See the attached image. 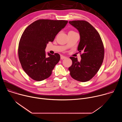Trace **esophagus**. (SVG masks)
Instances as JSON below:
<instances>
[{"label":"esophagus","instance_id":"esophagus-1","mask_svg":"<svg viewBox=\"0 0 122 122\" xmlns=\"http://www.w3.org/2000/svg\"><path fill=\"white\" fill-rule=\"evenodd\" d=\"M60 57H61V59H65V58H66V56H61Z\"/></svg>","mask_w":122,"mask_h":122}]
</instances>
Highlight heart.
<instances>
[{
  "label": "heart",
  "mask_w": 122,
  "mask_h": 122,
  "mask_svg": "<svg viewBox=\"0 0 122 122\" xmlns=\"http://www.w3.org/2000/svg\"><path fill=\"white\" fill-rule=\"evenodd\" d=\"M72 31H69V32H72Z\"/></svg>",
  "instance_id": "b5f03b06"
}]
</instances>
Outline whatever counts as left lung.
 Wrapping results in <instances>:
<instances>
[{"label":"left lung","mask_w":122,"mask_h":122,"mask_svg":"<svg viewBox=\"0 0 122 122\" xmlns=\"http://www.w3.org/2000/svg\"><path fill=\"white\" fill-rule=\"evenodd\" d=\"M69 23L80 33L78 50L81 59L79 62L77 58L71 57L72 64L68 70L73 79L81 82L87 81L95 76L102 64L104 45L97 31L88 22L74 20Z\"/></svg>","instance_id":"1"}]
</instances>
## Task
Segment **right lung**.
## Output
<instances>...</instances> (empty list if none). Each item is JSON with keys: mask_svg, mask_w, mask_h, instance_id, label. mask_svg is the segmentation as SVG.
I'll list each match as a JSON object with an SVG mask.
<instances>
[{"mask_svg": "<svg viewBox=\"0 0 122 122\" xmlns=\"http://www.w3.org/2000/svg\"><path fill=\"white\" fill-rule=\"evenodd\" d=\"M65 20L40 19L28 26L21 37L18 57L25 72L33 80L41 81L49 78L60 59L57 53L46 55L45 49L67 24Z\"/></svg>", "mask_w": 122, "mask_h": 122, "instance_id": "add662e5", "label": "right lung"}]
</instances>
